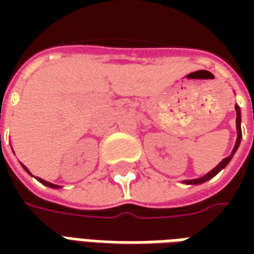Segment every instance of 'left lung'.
I'll return each mask as SVG.
<instances>
[{
	"instance_id": "8db88e82",
	"label": "left lung",
	"mask_w": 254,
	"mask_h": 254,
	"mask_svg": "<svg viewBox=\"0 0 254 254\" xmlns=\"http://www.w3.org/2000/svg\"><path fill=\"white\" fill-rule=\"evenodd\" d=\"M235 111H237V121H235L237 122V141H235V145L234 148H233V151H231V154H230L227 158H224L216 167H213L212 170L209 171V173H207L205 176L200 177V178H194V180H185V181H182L184 184H187V185H200V184H204V182L209 181L211 178H213V177L218 174L219 171L223 170L224 167L230 163V160L233 159V156H234V154L237 152V149L240 147L241 138H242V130H241V109L238 105H235Z\"/></svg>"
}]
</instances>
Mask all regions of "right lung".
<instances>
[{
  "mask_svg": "<svg viewBox=\"0 0 254 254\" xmlns=\"http://www.w3.org/2000/svg\"><path fill=\"white\" fill-rule=\"evenodd\" d=\"M23 166V167H24V170L27 171V173H28V174H31L30 173V170H28V169H27V167H25L24 165H21ZM31 176H32V174H31ZM36 180H38V181L41 182V184H43V185H45V187H47V188H53V189H60V185H54V184H52V182H49V181H45V180H42V178H39V177H36Z\"/></svg>",
  "mask_w": 254,
  "mask_h": 254,
  "instance_id": "obj_1",
  "label": "right lung"
}]
</instances>
